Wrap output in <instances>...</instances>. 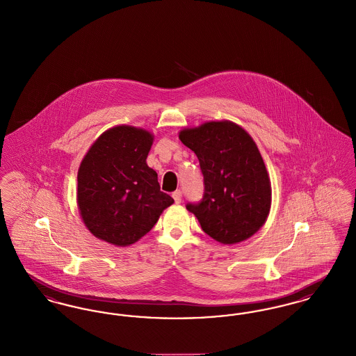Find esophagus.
<instances>
[{"mask_svg":"<svg viewBox=\"0 0 356 356\" xmlns=\"http://www.w3.org/2000/svg\"><path fill=\"white\" fill-rule=\"evenodd\" d=\"M172 197H173V200H175V203L179 204L181 203V197H183V192L180 191V189H177V191H175L173 193H172Z\"/></svg>","mask_w":356,"mask_h":356,"instance_id":"1","label":"esophagus"}]
</instances>
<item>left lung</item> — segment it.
Segmentation results:
<instances>
[{
	"mask_svg": "<svg viewBox=\"0 0 356 356\" xmlns=\"http://www.w3.org/2000/svg\"><path fill=\"white\" fill-rule=\"evenodd\" d=\"M199 159L203 199L186 204L207 235L222 244L252 236L271 208V183L252 137L231 121H211L180 132Z\"/></svg>",
	"mask_w": 356,
	"mask_h": 356,
	"instance_id": "left-lung-1",
	"label": "left lung"
}]
</instances>
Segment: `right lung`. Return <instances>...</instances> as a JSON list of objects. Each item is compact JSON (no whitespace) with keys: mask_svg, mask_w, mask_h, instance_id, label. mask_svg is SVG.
Wrapping results in <instances>:
<instances>
[{"mask_svg":"<svg viewBox=\"0 0 356 356\" xmlns=\"http://www.w3.org/2000/svg\"><path fill=\"white\" fill-rule=\"evenodd\" d=\"M153 136L119 125L104 132L85 154L77 175V204L88 229L125 247L148 234L173 203L147 165Z\"/></svg>","mask_w":356,"mask_h":356,"instance_id":"1","label":"right lung"}]
</instances>
